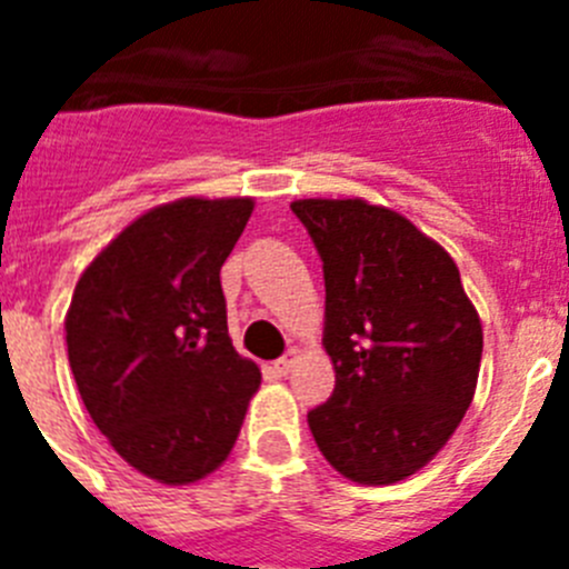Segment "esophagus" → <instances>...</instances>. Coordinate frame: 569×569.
<instances>
[{"label":"esophagus","mask_w":569,"mask_h":569,"mask_svg":"<svg viewBox=\"0 0 569 569\" xmlns=\"http://www.w3.org/2000/svg\"><path fill=\"white\" fill-rule=\"evenodd\" d=\"M296 361H299V350H296V347H293V350H288V353L281 356V359L273 361V370L279 376H288L290 370H293V367H296Z\"/></svg>","instance_id":"obj_1"}]
</instances>
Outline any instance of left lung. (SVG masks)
I'll list each match as a JSON object with an SVG mask.
<instances>
[{"instance_id": "1", "label": "left lung", "mask_w": 569, "mask_h": 569, "mask_svg": "<svg viewBox=\"0 0 569 569\" xmlns=\"http://www.w3.org/2000/svg\"><path fill=\"white\" fill-rule=\"evenodd\" d=\"M325 270V350L336 387L308 413L350 481L396 485L439 453L470 407L481 321L456 261L410 219L365 199H299Z\"/></svg>"}]
</instances>
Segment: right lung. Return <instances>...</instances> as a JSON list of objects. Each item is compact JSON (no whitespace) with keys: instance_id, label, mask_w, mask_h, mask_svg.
<instances>
[{"instance_id":"add662e5","label":"right lung","mask_w":569,"mask_h":569,"mask_svg":"<svg viewBox=\"0 0 569 569\" xmlns=\"http://www.w3.org/2000/svg\"><path fill=\"white\" fill-rule=\"evenodd\" d=\"M253 199H176L142 213L79 276L64 339L93 425L130 467L190 485L239 439L256 361L228 336L224 259Z\"/></svg>"}]
</instances>
